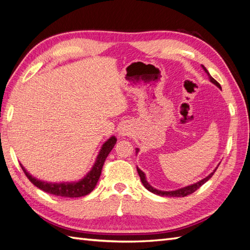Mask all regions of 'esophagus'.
Segmentation results:
<instances>
[{
	"instance_id": "obj_1",
	"label": "esophagus",
	"mask_w": 250,
	"mask_h": 250,
	"mask_svg": "<svg viewBox=\"0 0 250 250\" xmlns=\"http://www.w3.org/2000/svg\"><path fill=\"white\" fill-rule=\"evenodd\" d=\"M132 132V127L130 125L127 124H123L119 127V135L120 136H129Z\"/></svg>"
}]
</instances>
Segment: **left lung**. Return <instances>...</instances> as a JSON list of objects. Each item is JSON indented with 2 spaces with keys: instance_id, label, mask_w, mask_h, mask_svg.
Wrapping results in <instances>:
<instances>
[{
  "instance_id": "8db88e82",
  "label": "left lung",
  "mask_w": 250,
  "mask_h": 250,
  "mask_svg": "<svg viewBox=\"0 0 250 250\" xmlns=\"http://www.w3.org/2000/svg\"><path fill=\"white\" fill-rule=\"evenodd\" d=\"M201 67H202V69L205 71V73L208 74V78H209V81H210L213 84H216L219 89H221L220 83H219L216 80H213V78L211 77V75L209 74V72L208 71V69H206L203 65H201ZM138 152H139V148H136V155L138 154ZM219 165H220V163H219ZM218 167H219V166H217V167H216L215 169H213L212 172H211L208 176H206L205 178H203V179H201L200 181H198V182H196V183H194V184L188 185V187H184V188H178V189H175V190H168V191H167V190H160V189H157V188H153L152 185L146 181V174H145L144 172H142V170H141L138 167H137V172H138V174H139L140 180H141L142 184H144V187H145L148 191L153 192V194H155V195H157V196H161V197H185V196L192 194V192H194L195 190H197V189H198L199 188H200L201 185H203L206 181H208V180L210 179V178L212 177L213 173L216 172V169L218 168Z\"/></svg>"
}]
</instances>
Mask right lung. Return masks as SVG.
Here are the masks:
<instances>
[{
  "label": "right lung",
  "instance_id": "obj_1",
  "mask_svg": "<svg viewBox=\"0 0 250 250\" xmlns=\"http://www.w3.org/2000/svg\"><path fill=\"white\" fill-rule=\"evenodd\" d=\"M116 141L117 139L115 136H111L108 140L104 141V144L102 146L101 149H99L93 167H92V168L87 173V175L78 181L58 183V182H47V181L39 180L35 177H33L31 174L28 173L27 169L21 165V163L20 165H21V167H22V169L24 170V173L27 176L28 179H29L35 187L48 192V194L65 197V198L83 197L90 194V192L95 188L99 177H101V174H102V169H103L104 160L110 154V152L112 151L114 146H115Z\"/></svg>",
  "mask_w": 250,
  "mask_h": 250
}]
</instances>
